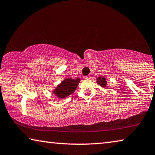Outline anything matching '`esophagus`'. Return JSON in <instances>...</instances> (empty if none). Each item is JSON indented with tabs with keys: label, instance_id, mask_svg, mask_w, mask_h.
<instances>
[{
	"label": "esophagus",
	"instance_id": "1",
	"mask_svg": "<svg viewBox=\"0 0 155 155\" xmlns=\"http://www.w3.org/2000/svg\"><path fill=\"white\" fill-rule=\"evenodd\" d=\"M90 78H91V76L90 75H87L85 77V78H86V79H90Z\"/></svg>",
	"mask_w": 155,
	"mask_h": 155
}]
</instances>
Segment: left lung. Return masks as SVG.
I'll return each instance as SVG.
<instances>
[{
	"mask_svg": "<svg viewBox=\"0 0 155 155\" xmlns=\"http://www.w3.org/2000/svg\"><path fill=\"white\" fill-rule=\"evenodd\" d=\"M97 83L103 87H106L107 81L104 77H99L97 78Z\"/></svg>",
	"mask_w": 155,
	"mask_h": 155,
	"instance_id": "left-lung-1",
	"label": "left lung"
}]
</instances>
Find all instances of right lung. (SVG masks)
Masks as SVG:
<instances>
[{
    "mask_svg": "<svg viewBox=\"0 0 155 155\" xmlns=\"http://www.w3.org/2000/svg\"><path fill=\"white\" fill-rule=\"evenodd\" d=\"M79 81V78H67L56 87L54 93L60 99H63L74 92Z\"/></svg>",
    "mask_w": 155,
    "mask_h": 155,
    "instance_id": "right-lung-1",
    "label": "right lung"
}]
</instances>
